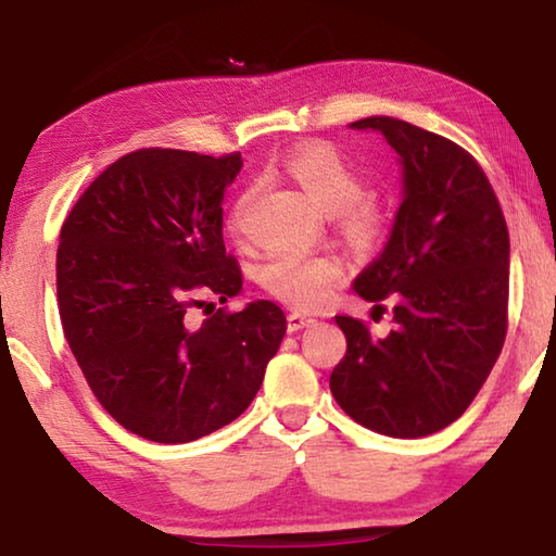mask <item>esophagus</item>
I'll use <instances>...</instances> for the list:
<instances>
[{"mask_svg": "<svg viewBox=\"0 0 556 556\" xmlns=\"http://www.w3.org/2000/svg\"><path fill=\"white\" fill-rule=\"evenodd\" d=\"M312 324H314V318L306 316V314H301V312H291L287 316L289 333H296V331H301V328H306V326H312Z\"/></svg>", "mask_w": 556, "mask_h": 556, "instance_id": "34e87169", "label": "esophagus"}]
</instances>
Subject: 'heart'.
<instances>
[{"label":"heart","mask_w":556,"mask_h":556,"mask_svg":"<svg viewBox=\"0 0 556 556\" xmlns=\"http://www.w3.org/2000/svg\"><path fill=\"white\" fill-rule=\"evenodd\" d=\"M285 174L301 186L308 199L328 215H338L345 238L355 248H370L380 238L382 218L378 208L361 201L365 181L345 156L324 142L299 144L281 162ZM255 188L240 193L228 215V230L235 240L244 238ZM343 277L341 262L328 255H304V252H275L260 267V285L296 308H318L331 299L333 289Z\"/></svg>","instance_id":"b5f03b06"}]
</instances>
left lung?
Listing matches in <instances>:
<instances>
[{
	"label": "left lung",
	"instance_id": "1",
	"mask_svg": "<svg viewBox=\"0 0 556 556\" xmlns=\"http://www.w3.org/2000/svg\"><path fill=\"white\" fill-rule=\"evenodd\" d=\"M348 127L378 131L400 156V208L380 255L353 281L365 301L394 299V328L378 338L336 316L348 351L331 392L378 434L427 437L468 409L501 355L507 225L483 168L458 144L384 115Z\"/></svg>",
	"mask_w": 556,
	"mask_h": 556
}]
</instances>
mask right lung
Listing matches in <instances>:
<instances>
[{"label":"right lung","mask_w":556,"mask_h":556,"mask_svg":"<svg viewBox=\"0 0 556 556\" xmlns=\"http://www.w3.org/2000/svg\"><path fill=\"white\" fill-rule=\"evenodd\" d=\"M242 156L139 149L110 164L61 228L63 333L98 402L131 434L186 444L255 400L287 333L267 299L193 326V296H238L223 199ZM205 304V301H203Z\"/></svg>","instance_id":"right-lung-1"}]
</instances>
